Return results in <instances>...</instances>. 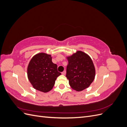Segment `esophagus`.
Returning <instances> with one entry per match:
<instances>
[{
	"label": "esophagus",
	"instance_id": "esophagus-1",
	"mask_svg": "<svg viewBox=\"0 0 127 127\" xmlns=\"http://www.w3.org/2000/svg\"><path fill=\"white\" fill-rule=\"evenodd\" d=\"M66 71H65V70H64L63 72H61V74H62V75H66Z\"/></svg>",
	"mask_w": 127,
	"mask_h": 127
}]
</instances>
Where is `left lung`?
I'll list each match as a JSON object with an SVG mask.
<instances>
[{"instance_id": "1", "label": "left lung", "mask_w": 127, "mask_h": 127, "mask_svg": "<svg viewBox=\"0 0 127 127\" xmlns=\"http://www.w3.org/2000/svg\"><path fill=\"white\" fill-rule=\"evenodd\" d=\"M66 77L70 87L76 91H82L90 86L95 76V69L91 57L86 53L77 51L67 57Z\"/></svg>"}]
</instances>
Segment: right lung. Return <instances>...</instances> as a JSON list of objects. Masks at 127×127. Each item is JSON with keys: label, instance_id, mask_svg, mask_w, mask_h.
Returning a JSON list of instances; mask_svg holds the SVG:
<instances>
[{"label": "right lung", "instance_id": "1", "mask_svg": "<svg viewBox=\"0 0 127 127\" xmlns=\"http://www.w3.org/2000/svg\"><path fill=\"white\" fill-rule=\"evenodd\" d=\"M28 77L35 90L44 93L51 91L57 78L61 75L50 55L39 53L34 56L28 67Z\"/></svg>", "mask_w": 127, "mask_h": 127}]
</instances>
